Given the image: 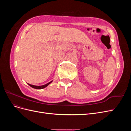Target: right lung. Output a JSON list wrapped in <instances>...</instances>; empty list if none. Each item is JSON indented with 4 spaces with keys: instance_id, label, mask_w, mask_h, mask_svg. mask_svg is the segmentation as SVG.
Segmentation results:
<instances>
[{
    "instance_id": "right-lung-1",
    "label": "right lung",
    "mask_w": 131,
    "mask_h": 131,
    "mask_svg": "<svg viewBox=\"0 0 131 131\" xmlns=\"http://www.w3.org/2000/svg\"><path fill=\"white\" fill-rule=\"evenodd\" d=\"M52 82V81H50V82L47 83V84H45V85H42V86H35V85H30V84H28L30 87H31V88H34V89H43V88H46V87H47V86H48V85L50 84V83H51Z\"/></svg>"
}]
</instances>
